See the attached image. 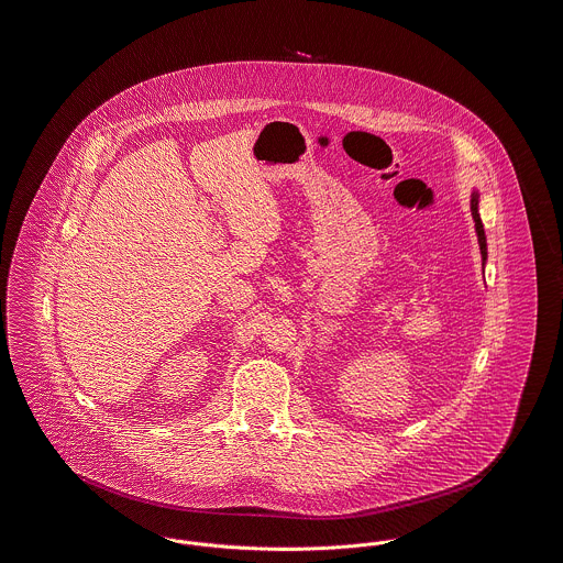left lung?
<instances>
[{
	"instance_id": "8db88e82",
	"label": "left lung",
	"mask_w": 563,
	"mask_h": 563,
	"mask_svg": "<svg viewBox=\"0 0 563 563\" xmlns=\"http://www.w3.org/2000/svg\"><path fill=\"white\" fill-rule=\"evenodd\" d=\"M472 218L476 224V236H478V245H481V256H483V266L487 264V236H485V228H483V220L478 213V189L472 191Z\"/></svg>"
}]
</instances>
